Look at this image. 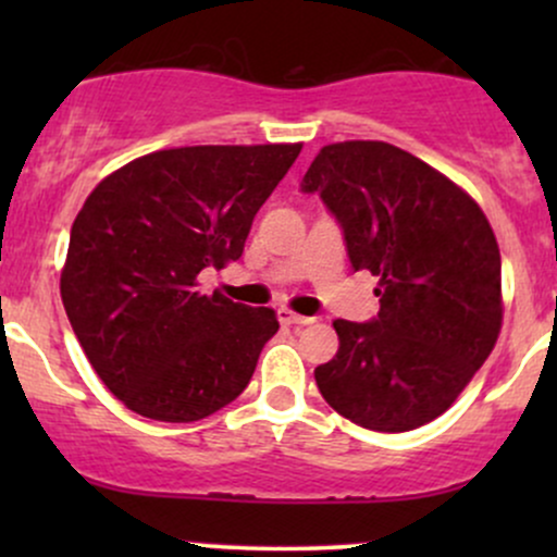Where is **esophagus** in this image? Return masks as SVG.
<instances>
[{"instance_id":"obj_1","label":"esophagus","mask_w":557,"mask_h":557,"mask_svg":"<svg viewBox=\"0 0 557 557\" xmlns=\"http://www.w3.org/2000/svg\"><path fill=\"white\" fill-rule=\"evenodd\" d=\"M277 319H280V322L285 324V327H293V330H298V327H306V324H311V322H314V319H311V317H300V314H293L290 309H280V311H277Z\"/></svg>"}]
</instances>
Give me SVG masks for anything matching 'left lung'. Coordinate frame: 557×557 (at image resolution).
<instances>
[{"instance_id": "left-lung-1", "label": "left lung", "mask_w": 557, "mask_h": 557, "mask_svg": "<svg viewBox=\"0 0 557 557\" xmlns=\"http://www.w3.org/2000/svg\"><path fill=\"white\" fill-rule=\"evenodd\" d=\"M343 230L350 267L380 277L372 322L335 319L322 398L354 424L408 432L437 419L487 361L503 322L500 248L469 194L398 146H324L300 181Z\"/></svg>"}]
</instances>
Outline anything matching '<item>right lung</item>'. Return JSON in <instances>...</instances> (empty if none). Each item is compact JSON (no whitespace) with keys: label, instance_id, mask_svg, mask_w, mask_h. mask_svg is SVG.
I'll return each instance as SVG.
<instances>
[{"label":"right lung","instance_id":"add662e5","mask_svg":"<svg viewBox=\"0 0 557 557\" xmlns=\"http://www.w3.org/2000/svg\"><path fill=\"white\" fill-rule=\"evenodd\" d=\"M300 144L183 146L104 177L70 230L62 304L114 398L146 419L198 421L251 382L272 309L196 290L238 261Z\"/></svg>","mask_w":557,"mask_h":557}]
</instances>
